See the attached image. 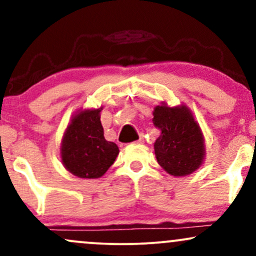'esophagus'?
I'll use <instances>...</instances> for the list:
<instances>
[{
  "label": "esophagus",
  "mask_w": 256,
  "mask_h": 256,
  "mask_svg": "<svg viewBox=\"0 0 256 256\" xmlns=\"http://www.w3.org/2000/svg\"><path fill=\"white\" fill-rule=\"evenodd\" d=\"M143 136H140V138H138V140H137V143H142L143 142Z\"/></svg>",
  "instance_id": "1"
}]
</instances>
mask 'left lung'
I'll use <instances>...</instances> for the list:
<instances>
[{"label":"left lung","instance_id":"1","mask_svg":"<svg viewBox=\"0 0 256 256\" xmlns=\"http://www.w3.org/2000/svg\"><path fill=\"white\" fill-rule=\"evenodd\" d=\"M152 122L160 130L154 143L158 165L174 177L192 174L204 164V138L186 106L168 107L161 102L152 112Z\"/></svg>","mask_w":256,"mask_h":256}]
</instances>
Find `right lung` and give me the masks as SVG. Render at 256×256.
<instances>
[{
  "instance_id": "right-lung-1",
  "label": "right lung",
  "mask_w": 256,
  "mask_h": 256,
  "mask_svg": "<svg viewBox=\"0 0 256 256\" xmlns=\"http://www.w3.org/2000/svg\"><path fill=\"white\" fill-rule=\"evenodd\" d=\"M101 110L102 108L78 110L64 134L61 162L76 177H102L119 154L118 146L104 136Z\"/></svg>"
}]
</instances>
